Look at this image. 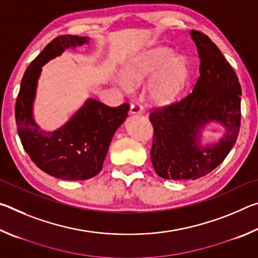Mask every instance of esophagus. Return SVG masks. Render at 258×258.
Here are the masks:
<instances>
[{"label":"esophagus","mask_w":258,"mask_h":258,"mask_svg":"<svg viewBox=\"0 0 258 258\" xmlns=\"http://www.w3.org/2000/svg\"><path fill=\"white\" fill-rule=\"evenodd\" d=\"M130 113L131 115H140V113H143V108L139 103H133L130 108Z\"/></svg>","instance_id":"34e87169"}]
</instances>
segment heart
Here are the masks:
<instances>
[{"instance_id": "obj_1", "label": "heart", "mask_w": 258, "mask_h": 258, "mask_svg": "<svg viewBox=\"0 0 258 258\" xmlns=\"http://www.w3.org/2000/svg\"><path fill=\"white\" fill-rule=\"evenodd\" d=\"M151 76L147 89L150 101L167 104L178 97L189 81V62L169 47H152L130 59L124 64L123 75L116 76V83L124 92H131Z\"/></svg>"}]
</instances>
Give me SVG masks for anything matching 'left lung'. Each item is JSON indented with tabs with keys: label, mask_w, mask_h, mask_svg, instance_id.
I'll return each instance as SVG.
<instances>
[{
	"label": "left lung",
	"mask_w": 258,
	"mask_h": 258,
	"mask_svg": "<svg viewBox=\"0 0 258 258\" xmlns=\"http://www.w3.org/2000/svg\"><path fill=\"white\" fill-rule=\"evenodd\" d=\"M200 67L194 91L182 101L150 113L155 172L166 180H197L225 159L237 141L241 86L232 67L206 35L191 30ZM222 126L215 143L203 138L208 124Z\"/></svg>",
	"instance_id": "8db88e82"
}]
</instances>
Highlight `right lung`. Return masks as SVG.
Instances as JSON below:
<instances>
[{"instance_id":"obj_1","label":"right lung","mask_w":258,"mask_h":258,"mask_svg":"<svg viewBox=\"0 0 258 258\" xmlns=\"http://www.w3.org/2000/svg\"><path fill=\"white\" fill-rule=\"evenodd\" d=\"M89 43L86 36L54 38L29 64L16 102L17 131L25 151L38 168L61 180H87L99 174L112 137L130 110L127 103L111 108L89 98L59 128L44 131L36 123L34 102L42 67L64 50Z\"/></svg>"}]
</instances>
